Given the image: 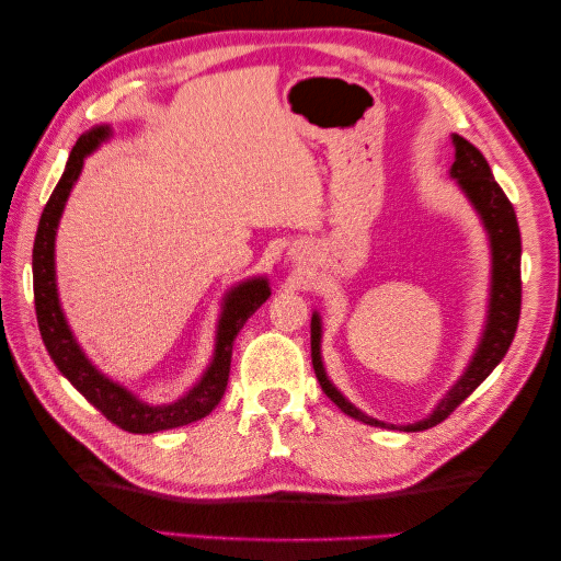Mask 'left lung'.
Here are the masks:
<instances>
[{"label":"left lung","mask_w":561,"mask_h":561,"mask_svg":"<svg viewBox=\"0 0 561 561\" xmlns=\"http://www.w3.org/2000/svg\"><path fill=\"white\" fill-rule=\"evenodd\" d=\"M453 147H456V161L450 165V178H456L465 197L470 199L474 211L480 214L484 231L490 236L492 250V284H490V311H486V325L482 330V340L474 350L472 359L465 368L462 376L456 380L434 412L422 422L414 424H386L374 416L364 414L359 408L342 396V392L330 383L325 374L323 356H320V337H323V325H320V313L311 318V359L316 368V378L325 396L337 404V408L371 426L383 428H402V432H424L428 426H436L458 408V404L478 388L482 380L490 376L499 362L504 359L511 342H514L518 318H520V231L516 221L514 205H511L504 190L494 181L490 163L480 153L478 147H472L468 139L453 135Z\"/></svg>","instance_id":"left-lung-1"}]
</instances>
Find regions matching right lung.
I'll return each mask as SVG.
<instances>
[{"mask_svg":"<svg viewBox=\"0 0 561 561\" xmlns=\"http://www.w3.org/2000/svg\"><path fill=\"white\" fill-rule=\"evenodd\" d=\"M111 135L113 129L108 125H99L79 137L75 149L69 153L65 173L59 178V183L55 185L53 195L47 199V205L41 214L38 233H35L33 243L35 316H38V328L45 342V350L59 368V374H62L69 383L75 386L93 408L101 410L105 420L113 422L115 426L125 428L129 434H153L197 422L217 408L219 400L224 398L226 383H229L233 340L245 325V320L270 299L272 291L265 277L241 282L236 284L231 291H226L211 364L181 400L169 404H149L145 400H139L135 392H129L125 386L115 383V380L101 374L99 368L89 362V356L83 354L77 337L71 335L62 306H59L55 277V236L59 219H62L67 197L83 169V159H87L91 151H96L103 141H108Z\"/></svg>","mask_w":561,"mask_h":561,"instance_id":"add662e5","label":"right lung"}]
</instances>
